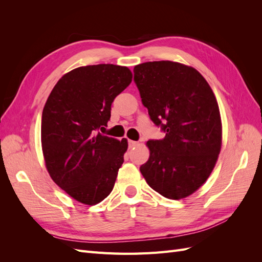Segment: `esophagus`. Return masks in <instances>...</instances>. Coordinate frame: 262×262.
<instances>
[{"label":"esophagus","instance_id":"obj_1","mask_svg":"<svg viewBox=\"0 0 262 262\" xmlns=\"http://www.w3.org/2000/svg\"><path fill=\"white\" fill-rule=\"evenodd\" d=\"M128 144H129V147H130V148H132V147H134V146H137V145H138V142H137V141L129 140V141H128Z\"/></svg>","mask_w":262,"mask_h":262}]
</instances>
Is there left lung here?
Here are the masks:
<instances>
[{
  "instance_id": "left-lung-1",
  "label": "left lung",
  "mask_w": 262,
  "mask_h": 262,
  "mask_svg": "<svg viewBox=\"0 0 262 262\" xmlns=\"http://www.w3.org/2000/svg\"><path fill=\"white\" fill-rule=\"evenodd\" d=\"M134 78L150 120L165 133L148 140L140 167L148 186L171 200L192 194L215 166L222 144L219 105L204 77L178 62L136 66Z\"/></svg>"
}]
</instances>
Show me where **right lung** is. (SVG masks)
I'll return each instance as SVG.
<instances>
[{
  "label": "right lung",
  "mask_w": 262,
  "mask_h": 262,
  "mask_svg": "<svg viewBox=\"0 0 262 262\" xmlns=\"http://www.w3.org/2000/svg\"><path fill=\"white\" fill-rule=\"evenodd\" d=\"M132 81L126 67H81L55 84L42 110L41 144L52 180L78 202L94 205L113 191L128 148L99 131L114 99Z\"/></svg>",
  "instance_id": "add662e5"
}]
</instances>
